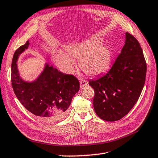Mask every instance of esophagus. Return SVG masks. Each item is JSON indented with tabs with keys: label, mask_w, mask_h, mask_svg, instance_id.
<instances>
[{
	"label": "esophagus",
	"mask_w": 158,
	"mask_h": 158,
	"mask_svg": "<svg viewBox=\"0 0 158 158\" xmlns=\"http://www.w3.org/2000/svg\"><path fill=\"white\" fill-rule=\"evenodd\" d=\"M87 81L85 80H83V79H81L80 80V87L81 88H83L84 86H85L87 85Z\"/></svg>",
	"instance_id": "esophagus-1"
}]
</instances>
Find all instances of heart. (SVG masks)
Here are the masks:
<instances>
[{"instance_id": "obj_1", "label": "heart", "mask_w": 158, "mask_h": 158, "mask_svg": "<svg viewBox=\"0 0 158 158\" xmlns=\"http://www.w3.org/2000/svg\"><path fill=\"white\" fill-rule=\"evenodd\" d=\"M102 42L100 38H94L70 44L66 47L67 52L60 50L54 52V60L65 73L72 74L75 67L74 58H77L81 69L86 74L99 75L109 68L112 60L110 49L101 46Z\"/></svg>"}]
</instances>
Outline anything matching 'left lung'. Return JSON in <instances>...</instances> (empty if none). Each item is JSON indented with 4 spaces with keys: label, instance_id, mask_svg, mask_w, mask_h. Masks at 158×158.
Listing matches in <instances>:
<instances>
[{
    "label": "left lung",
    "instance_id": "8db88e82",
    "mask_svg": "<svg viewBox=\"0 0 158 158\" xmlns=\"http://www.w3.org/2000/svg\"><path fill=\"white\" fill-rule=\"evenodd\" d=\"M147 65L137 40L126 33L124 45L110 69L89 81L95 91L94 108L106 121H116L137 103L145 85Z\"/></svg>",
    "mask_w": 158,
    "mask_h": 158
}]
</instances>
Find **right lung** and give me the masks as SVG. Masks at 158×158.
<instances>
[{
  "instance_id": "add662e5",
  "label": "right lung",
  "mask_w": 158,
  "mask_h": 158,
  "mask_svg": "<svg viewBox=\"0 0 158 158\" xmlns=\"http://www.w3.org/2000/svg\"><path fill=\"white\" fill-rule=\"evenodd\" d=\"M29 45L28 40L13 55L11 82L15 94L21 104L40 120H59L65 116L73 97L79 90V80L72 75L58 71L48 62L35 80L27 81L22 79L17 62Z\"/></svg>"
}]
</instances>
